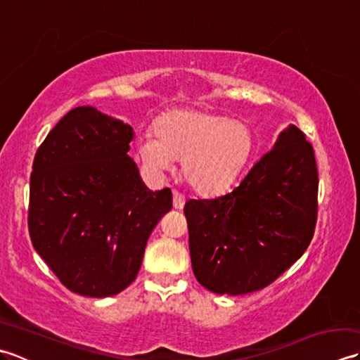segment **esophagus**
Segmentation results:
<instances>
[{"mask_svg":"<svg viewBox=\"0 0 360 360\" xmlns=\"http://www.w3.org/2000/svg\"><path fill=\"white\" fill-rule=\"evenodd\" d=\"M184 204H186V196L178 192H173V207L176 210H182L184 209Z\"/></svg>","mask_w":360,"mask_h":360,"instance_id":"34e87169","label":"esophagus"}]
</instances>
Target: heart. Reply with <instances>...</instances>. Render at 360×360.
Instances as JSON below:
<instances>
[{"label": "heart", "mask_w": 360, "mask_h": 360, "mask_svg": "<svg viewBox=\"0 0 360 360\" xmlns=\"http://www.w3.org/2000/svg\"><path fill=\"white\" fill-rule=\"evenodd\" d=\"M254 147L246 124L204 108H179L162 114L155 137L139 142L143 164L155 172L181 159L182 178L200 195H217L240 174Z\"/></svg>", "instance_id": "1"}]
</instances>
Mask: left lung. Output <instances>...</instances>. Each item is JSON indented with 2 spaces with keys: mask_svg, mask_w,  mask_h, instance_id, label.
<instances>
[{
  "mask_svg": "<svg viewBox=\"0 0 360 360\" xmlns=\"http://www.w3.org/2000/svg\"><path fill=\"white\" fill-rule=\"evenodd\" d=\"M317 188L314 150L288 125L231 193L187 201L190 258L200 285L221 295L271 285L309 246Z\"/></svg>",
  "mask_w": 360,
  "mask_h": 360,
  "instance_id": "1",
  "label": "left lung"
}]
</instances>
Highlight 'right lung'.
Instances as JSON below:
<instances>
[{"instance_id": "1", "label": "right lung", "mask_w": 360, "mask_h": 360, "mask_svg": "<svg viewBox=\"0 0 360 360\" xmlns=\"http://www.w3.org/2000/svg\"><path fill=\"white\" fill-rule=\"evenodd\" d=\"M134 129L91 105L77 106L38 148L29 235L72 292L110 297L134 281L145 246L172 210L170 188L151 192L128 156Z\"/></svg>"}]
</instances>
